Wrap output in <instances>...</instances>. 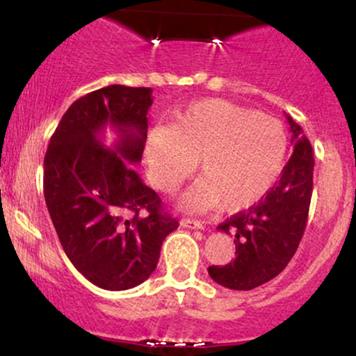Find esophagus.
I'll return each instance as SVG.
<instances>
[{
	"mask_svg": "<svg viewBox=\"0 0 356 356\" xmlns=\"http://www.w3.org/2000/svg\"><path fill=\"white\" fill-rule=\"evenodd\" d=\"M181 226L187 227V229H204V224L197 219H189V218H182L181 219Z\"/></svg>",
	"mask_w": 356,
	"mask_h": 356,
	"instance_id": "1",
	"label": "esophagus"
}]
</instances>
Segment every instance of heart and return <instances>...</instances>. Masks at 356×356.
Returning <instances> with one entry per match:
<instances>
[{"label": "heart", "instance_id": "b5f03b06", "mask_svg": "<svg viewBox=\"0 0 356 356\" xmlns=\"http://www.w3.org/2000/svg\"><path fill=\"white\" fill-rule=\"evenodd\" d=\"M286 152L288 136L277 118L226 100L195 102L145 140L149 177L165 194L177 189L199 161L202 177L182 199L191 211L254 206L276 184Z\"/></svg>", "mask_w": 356, "mask_h": 356}]
</instances>
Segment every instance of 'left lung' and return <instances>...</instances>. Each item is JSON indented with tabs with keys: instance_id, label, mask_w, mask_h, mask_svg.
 Instances as JSON below:
<instances>
[{
	"instance_id": "1",
	"label": "left lung",
	"mask_w": 356,
	"mask_h": 356,
	"mask_svg": "<svg viewBox=\"0 0 356 356\" xmlns=\"http://www.w3.org/2000/svg\"><path fill=\"white\" fill-rule=\"evenodd\" d=\"M286 120L295 149L280 181L259 202L218 226L236 236L234 261L207 269L224 288L248 291L268 283L288 266L305 234L313 192V149L303 129L289 115Z\"/></svg>"
}]
</instances>
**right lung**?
<instances>
[{"instance_id": "1", "label": "right lung", "mask_w": 356, "mask_h": 356, "mask_svg": "<svg viewBox=\"0 0 356 356\" xmlns=\"http://www.w3.org/2000/svg\"><path fill=\"white\" fill-rule=\"evenodd\" d=\"M152 88L108 85L70 105L44 155L43 192L65 254L90 283L110 291L154 273L162 243L179 222L129 164L147 140ZM110 124L116 145L99 138Z\"/></svg>"}]
</instances>
